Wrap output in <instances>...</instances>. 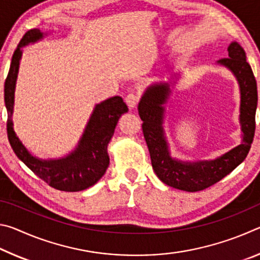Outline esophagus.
<instances>
[{
  "label": "esophagus",
  "instance_id": "obj_1",
  "mask_svg": "<svg viewBox=\"0 0 260 260\" xmlns=\"http://www.w3.org/2000/svg\"><path fill=\"white\" fill-rule=\"evenodd\" d=\"M125 102L127 104V107H128L129 109H133L136 107V104L139 103V96L136 94H133L131 93L126 96L125 99Z\"/></svg>",
  "mask_w": 260,
  "mask_h": 260
}]
</instances>
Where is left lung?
Instances as JSON below:
<instances>
[{"mask_svg": "<svg viewBox=\"0 0 260 260\" xmlns=\"http://www.w3.org/2000/svg\"><path fill=\"white\" fill-rule=\"evenodd\" d=\"M219 64L225 65L235 74L241 89L240 120L243 132V142L211 161L182 162L174 160L169 155L162 134V104L170 93V85L155 83L148 88L139 103V114L143 121L142 131L151 158L152 169L167 186L186 191H200L218 182L245 159L251 148L256 129V109L258 102L257 82L246 56L239 43L228 47V57Z\"/></svg>", "mask_w": 260, "mask_h": 260, "instance_id": "8db88e82", "label": "left lung"}]
</instances>
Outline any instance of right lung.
Instances as JSON below:
<instances>
[{
    "mask_svg": "<svg viewBox=\"0 0 260 260\" xmlns=\"http://www.w3.org/2000/svg\"><path fill=\"white\" fill-rule=\"evenodd\" d=\"M42 37L40 29L37 28L26 32L12 55L10 69L4 82V102L8 111V140L16 156L50 187L63 191L83 190L98 182L107 171L109 166L108 144L120 116L128 109L120 96L104 101L96 105L79 146L71 155L57 160H41L30 155L15 134L11 114L21 57L20 48L40 40Z\"/></svg>",
    "mask_w": 260,
    "mask_h": 260,
    "instance_id": "add662e5",
    "label": "right lung"
}]
</instances>
